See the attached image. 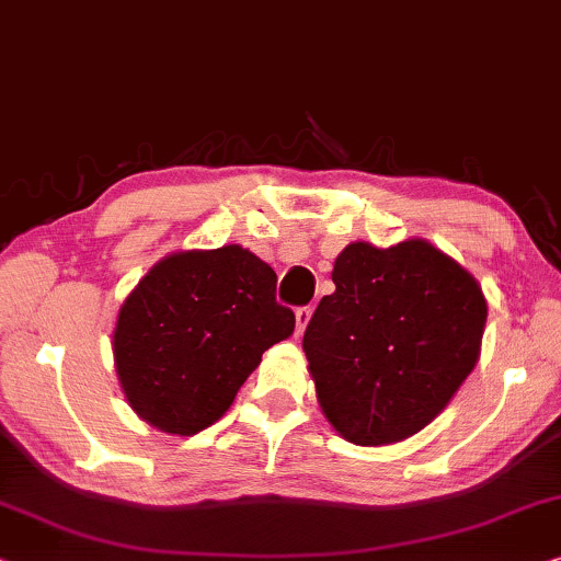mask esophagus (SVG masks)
Masks as SVG:
<instances>
[{"label":"esophagus","instance_id":"esophagus-1","mask_svg":"<svg viewBox=\"0 0 561 561\" xmlns=\"http://www.w3.org/2000/svg\"><path fill=\"white\" fill-rule=\"evenodd\" d=\"M311 313H313L311 306L296 308V329H298V334H304V329L308 327V321H311Z\"/></svg>","mask_w":561,"mask_h":561}]
</instances>
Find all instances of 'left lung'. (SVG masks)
<instances>
[{"instance_id":"1","label":"left lung","mask_w":561,"mask_h":561,"mask_svg":"<svg viewBox=\"0 0 561 561\" xmlns=\"http://www.w3.org/2000/svg\"><path fill=\"white\" fill-rule=\"evenodd\" d=\"M304 352L323 415L354 445L420 433L473 371L489 306L466 267L427 240L352 242Z\"/></svg>"}]
</instances>
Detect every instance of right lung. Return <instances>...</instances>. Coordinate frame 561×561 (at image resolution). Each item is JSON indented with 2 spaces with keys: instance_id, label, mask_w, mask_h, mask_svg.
Segmentation results:
<instances>
[{
  "instance_id": "add662e5",
  "label": "right lung",
  "mask_w": 561,
  "mask_h": 561,
  "mask_svg": "<svg viewBox=\"0 0 561 561\" xmlns=\"http://www.w3.org/2000/svg\"><path fill=\"white\" fill-rule=\"evenodd\" d=\"M275 271L240 245L182 250L144 275L121 306L113 362L128 404L169 435L220 420L261 364L296 329L275 300Z\"/></svg>"
}]
</instances>
